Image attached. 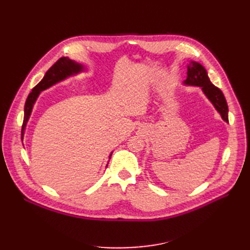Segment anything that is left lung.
<instances>
[{
    "mask_svg": "<svg viewBox=\"0 0 250 250\" xmlns=\"http://www.w3.org/2000/svg\"><path fill=\"white\" fill-rule=\"evenodd\" d=\"M187 67V78L184 81V85L200 87L204 96L213 104V106L221 116L222 120L224 122L229 123V106L225 97L221 89L210 82L206 67L199 62H194V60H191Z\"/></svg>",
    "mask_w": 250,
    "mask_h": 250,
    "instance_id": "8db88e82",
    "label": "left lung"
}]
</instances>
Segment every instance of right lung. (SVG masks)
Returning a JSON list of instances; mask_svg holds the SVG:
<instances>
[{
	"label": "right lung",
	"instance_id": "1",
	"mask_svg": "<svg viewBox=\"0 0 250 250\" xmlns=\"http://www.w3.org/2000/svg\"><path fill=\"white\" fill-rule=\"evenodd\" d=\"M85 71L86 69L84 65L75 62V60L70 59L69 57H62L56 63H54L50 67L48 72L44 74L42 81L32 89V92L29 94L26 100L25 109H24V121H22V126H21V141L24 140V134H25L27 123L30 119V116H31L32 113L34 104L37 100V98H39V96L41 95V93L52 86H54L59 82H62L65 79L73 76H77L78 74ZM111 153L109 155V158L111 156Z\"/></svg>",
	"mask_w": 250,
	"mask_h": 250
}]
</instances>
